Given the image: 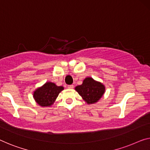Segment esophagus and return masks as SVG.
Here are the masks:
<instances>
[{
    "mask_svg": "<svg viewBox=\"0 0 150 150\" xmlns=\"http://www.w3.org/2000/svg\"><path fill=\"white\" fill-rule=\"evenodd\" d=\"M68 88L69 89H72V88H74V85H72V84H71V85H68Z\"/></svg>",
    "mask_w": 150,
    "mask_h": 150,
    "instance_id": "obj_1",
    "label": "esophagus"
}]
</instances>
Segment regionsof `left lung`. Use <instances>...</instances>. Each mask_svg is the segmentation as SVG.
<instances>
[{
  "instance_id": "8db88e82",
  "label": "left lung",
  "mask_w": 150,
  "mask_h": 150,
  "mask_svg": "<svg viewBox=\"0 0 150 150\" xmlns=\"http://www.w3.org/2000/svg\"><path fill=\"white\" fill-rule=\"evenodd\" d=\"M75 90L87 104H94L98 102L104 94L105 87L102 83L88 77L83 80L81 85L76 87Z\"/></svg>"
}]
</instances>
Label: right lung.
Segmentation results:
<instances>
[{
  "label": "right lung",
  "instance_id": "1",
  "mask_svg": "<svg viewBox=\"0 0 150 150\" xmlns=\"http://www.w3.org/2000/svg\"><path fill=\"white\" fill-rule=\"evenodd\" d=\"M63 90V86H57L54 83L47 82L34 91L33 98L41 107H50Z\"/></svg>",
  "mask_w": 150,
  "mask_h": 150
}]
</instances>
